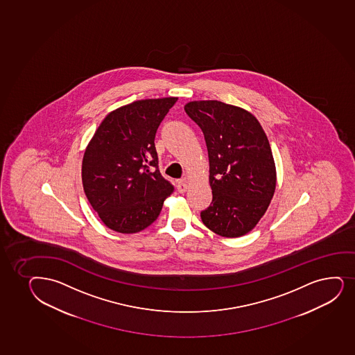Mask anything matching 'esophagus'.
<instances>
[{
    "mask_svg": "<svg viewBox=\"0 0 355 355\" xmlns=\"http://www.w3.org/2000/svg\"><path fill=\"white\" fill-rule=\"evenodd\" d=\"M187 182L186 181H184V180H180V181H178V191H179L180 193H184L186 191H187Z\"/></svg>",
    "mask_w": 355,
    "mask_h": 355,
    "instance_id": "obj_1",
    "label": "esophagus"
}]
</instances>
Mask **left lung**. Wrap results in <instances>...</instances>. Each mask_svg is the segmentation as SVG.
<instances>
[{"label": "left lung", "instance_id": "obj_1", "mask_svg": "<svg viewBox=\"0 0 355 355\" xmlns=\"http://www.w3.org/2000/svg\"><path fill=\"white\" fill-rule=\"evenodd\" d=\"M207 146L213 199L201 212L206 227L236 238L252 231L276 189V164L269 139L251 112L219 101L184 105Z\"/></svg>", "mask_w": 355, "mask_h": 355}]
</instances>
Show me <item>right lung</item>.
<instances>
[{
    "mask_svg": "<svg viewBox=\"0 0 355 355\" xmlns=\"http://www.w3.org/2000/svg\"><path fill=\"white\" fill-rule=\"evenodd\" d=\"M176 101L141 99L111 111L86 147L83 188L103 224L114 232L147 228L174 191L159 174L154 139Z\"/></svg>",
    "mask_w": 355,
    "mask_h": 355,
    "instance_id": "1",
    "label": "right lung"
}]
</instances>
